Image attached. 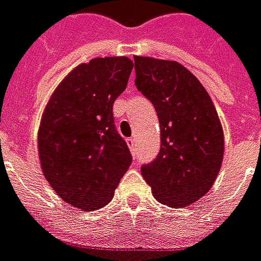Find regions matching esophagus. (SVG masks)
<instances>
[{
	"mask_svg": "<svg viewBox=\"0 0 261 261\" xmlns=\"http://www.w3.org/2000/svg\"><path fill=\"white\" fill-rule=\"evenodd\" d=\"M127 144L130 147V150L134 153L136 151V140L134 138H127Z\"/></svg>",
	"mask_w": 261,
	"mask_h": 261,
	"instance_id": "esophagus-1",
	"label": "esophagus"
}]
</instances>
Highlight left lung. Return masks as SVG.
Here are the masks:
<instances>
[{
  "mask_svg": "<svg viewBox=\"0 0 261 261\" xmlns=\"http://www.w3.org/2000/svg\"><path fill=\"white\" fill-rule=\"evenodd\" d=\"M136 87L155 108L160 153L141 167L161 204L181 208L208 193L219 174L224 137L201 83L181 64L134 57Z\"/></svg>",
  "mask_w": 261,
  "mask_h": 261,
  "instance_id": "1",
  "label": "left lung"
}]
</instances>
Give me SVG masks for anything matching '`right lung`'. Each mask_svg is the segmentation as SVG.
<instances>
[{"instance_id":"add662e5","label":"right lung","mask_w":261,"mask_h":261,"mask_svg":"<svg viewBox=\"0 0 261 261\" xmlns=\"http://www.w3.org/2000/svg\"><path fill=\"white\" fill-rule=\"evenodd\" d=\"M131 70L125 57L81 64L57 87L42 114L38 153L44 177L64 201L86 212L111 201L133 161L113 116Z\"/></svg>"}]
</instances>
